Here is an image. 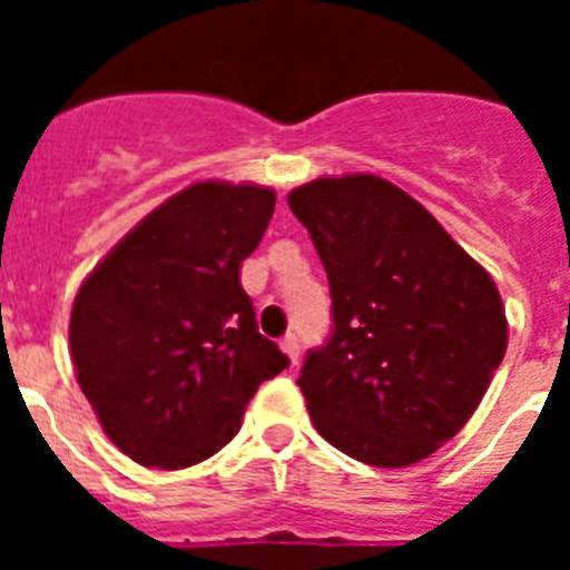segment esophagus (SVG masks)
I'll return each instance as SVG.
<instances>
[{
    "mask_svg": "<svg viewBox=\"0 0 570 570\" xmlns=\"http://www.w3.org/2000/svg\"><path fill=\"white\" fill-rule=\"evenodd\" d=\"M279 347L285 351V356L291 360V365H296V360H299V340H296L294 334H288L285 340L279 342Z\"/></svg>",
    "mask_w": 570,
    "mask_h": 570,
    "instance_id": "1",
    "label": "esophagus"
}]
</instances>
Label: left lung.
I'll list each match as a JSON object with an SVG mask.
<instances>
[{
  "mask_svg": "<svg viewBox=\"0 0 570 570\" xmlns=\"http://www.w3.org/2000/svg\"><path fill=\"white\" fill-rule=\"evenodd\" d=\"M331 285L334 328L296 385L316 431L365 465L405 468L462 431L508 322L491 274L414 196L371 174L288 194Z\"/></svg>",
  "mask_w": 570,
  "mask_h": 570,
  "instance_id": "obj_1",
  "label": "left lung"
}]
</instances>
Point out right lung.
I'll use <instances>...</instances> for the list:
<instances>
[{
    "instance_id": "add662e5",
    "label": "right lung",
    "mask_w": 570,
    "mask_h": 570,
    "mask_svg": "<svg viewBox=\"0 0 570 570\" xmlns=\"http://www.w3.org/2000/svg\"><path fill=\"white\" fill-rule=\"evenodd\" d=\"M274 203L259 185H190L82 282L70 314L77 382L139 465L176 471L214 456L256 387L288 367L239 282Z\"/></svg>"
}]
</instances>
